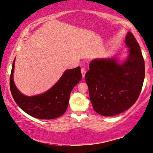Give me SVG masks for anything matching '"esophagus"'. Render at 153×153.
<instances>
[{"instance_id": "1", "label": "esophagus", "mask_w": 153, "mask_h": 153, "mask_svg": "<svg viewBox=\"0 0 153 153\" xmlns=\"http://www.w3.org/2000/svg\"><path fill=\"white\" fill-rule=\"evenodd\" d=\"M86 70L84 68H82L81 69V73H82V77H84V76H85V74H86Z\"/></svg>"}]
</instances>
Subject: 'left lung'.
<instances>
[{"mask_svg":"<svg viewBox=\"0 0 153 153\" xmlns=\"http://www.w3.org/2000/svg\"><path fill=\"white\" fill-rule=\"evenodd\" d=\"M125 43L130 49L125 62L118 65L114 58L93 60L85 75L94 110L102 116H114L127 110L142 91L145 67L141 50L131 33H128Z\"/></svg>","mask_w":153,"mask_h":153,"instance_id":"left-lung-1","label":"left lung"}]
</instances>
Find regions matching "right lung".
Instances as JSON below:
<instances>
[{
    "label": "right lung",
    "instance_id": "right-lung-1",
    "mask_svg": "<svg viewBox=\"0 0 153 153\" xmlns=\"http://www.w3.org/2000/svg\"><path fill=\"white\" fill-rule=\"evenodd\" d=\"M14 62L10 76V90L16 103L28 114L39 119H54L66 111L69 96L74 87L81 80L80 67L65 71L56 84L42 94L27 97L22 94L15 86L13 79Z\"/></svg>",
    "mask_w": 153,
    "mask_h": 153
}]
</instances>
